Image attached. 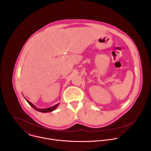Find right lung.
Returning <instances> with one entry per match:
<instances>
[{
    "label": "right lung",
    "instance_id": "obj_1",
    "mask_svg": "<svg viewBox=\"0 0 151 151\" xmlns=\"http://www.w3.org/2000/svg\"><path fill=\"white\" fill-rule=\"evenodd\" d=\"M25 99L26 100V101H27V103L33 107V108L34 109H35L36 111H39V112H43V113H46V112H52V111H54L57 107H58V106L59 105V103H58V104H55V105H54V106H52V107H48V108H45V109H38L37 107H36L32 103H31L30 101H29V100H27L26 98H25Z\"/></svg>",
    "mask_w": 151,
    "mask_h": 151
}]
</instances>
